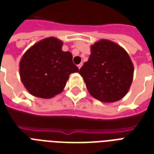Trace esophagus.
Masks as SVG:
<instances>
[{"label":"esophagus","mask_w":154,"mask_h":154,"mask_svg":"<svg viewBox=\"0 0 154 154\" xmlns=\"http://www.w3.org/2000/svg\"><path fill=\"white\" fill-rule=\"evenodd\" d=\"M82 66H83V63H80V64H79L78 65V68H79V69H80Z\"/></svg>","instance_id":"1"}]
</instances>
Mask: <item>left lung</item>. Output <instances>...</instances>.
<instances>
[{
  "label": "left lung",
  "mask_w": 154,
  "mask_h": 154,
  "mask_svg": "<svg viewBox=\"0 0 154 154\" xmlns=\"http://www.w3.org/2000/svg\"><path fill=\"white\" fill-rule=\"evenodd\" d=\"M79 74L90 95L102 102L121 100L130 89L134 66L124 48L109 40H100L91 46L88 61Z\"/></svg>",
  "instance_id": "obj_1"
}]
</instances>
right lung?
<instances>
[{
  "label": "right lung",
  "instance_id": "obj_1",
  "mask_svg": "<svg viewBox=\"0 0 154 154\" xmlns=\"http://www.w3.org/2000/svg\"><path fill=\"white\" fill-rule=\"evenodd\" d=\"M63 42L55 37L38 41L29 48L19 62V75L32 96L49 99L63 91L71 73L79 72L70 52H64Z\"/></svg>",
  "mask_w": 154,
  "mask_h": 154
}]
</instances>
